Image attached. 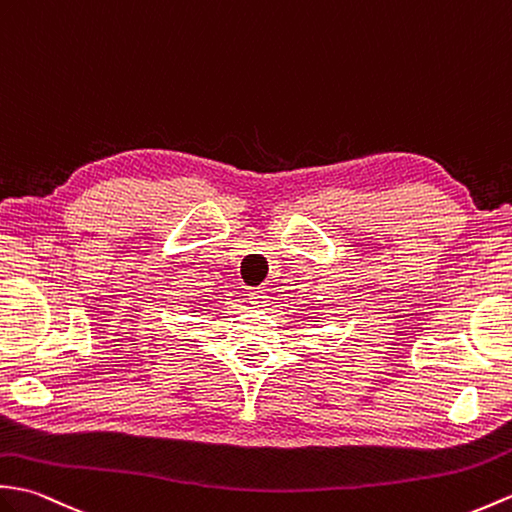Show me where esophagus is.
Here are the masks:
<instances>
[{"label":"esophagus","mask_w":512,"mask_h":512,"mask_svg":"<svg viewBox=\"0 0 512 512\" xmlns=\"http://www.w3.org/2000/svg\"><path fill=\"white\" fill-rule=\"evenodd\" d=\"M251 303L255 305V307H266V294L264 292H261V290H253L251 292Z\"/></svg>","instance_id":"1"}]
</instances>
